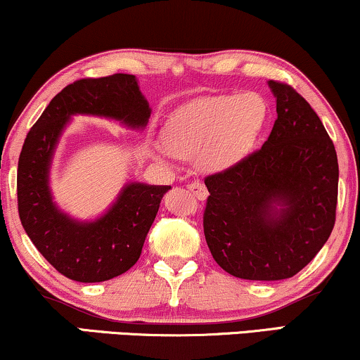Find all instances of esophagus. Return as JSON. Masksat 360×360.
<instances>
[{
    "instance_id": "1",
    "label": "esophagus",
    "mask_w": 360,
    "mask_h": 360,
    "mask_svg": "<svg viewBox=\"0 0 360 360\" xmlns=\"http://www.w3.org/2000/svg\"><path fill=\"white\" fill-rule=\"evenodd\" d=\"M188 189L195 195V198L201 199V201H202V199L207 198V189H206V186L201 183V181H194V183H189Z\"/></svg>"
}]
</instances>
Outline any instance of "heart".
<instances>
[{"label": "heart", "instance_id": "b5f03b06", "mask_svg": "<svg viewBox=\"0 0 360 360\" xmlns=\"http://www.w3.org/2000/svg\"><path fill=\"white\" fill-rule=\"evenodd\" d=\"M267 106L256 93L222 94L198 99L166 122L158 156L194 158L206 171H222L240 161L256 144Z\"/></svg>", "mask_w": 360, "mask_h": 360}]
</instances>
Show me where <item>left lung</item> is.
<instances>
[{"mask_svg": "<svg viewBox=\"0 0 360 360\" xmlns=\"http://www.w3.org/2000/svg\"><path fill=\"white\" fill-rule=\"evenodd\" d=\"M269 86L277 120L262 148L204 177L209 251L226 272L248 281L302 271L329 239L338 207V153L324 124L292 86Z\"/></svg>", "mask_w": 360, "mask_h": 360, "instance_id": "1", "label": "left lung"}]
</instances>
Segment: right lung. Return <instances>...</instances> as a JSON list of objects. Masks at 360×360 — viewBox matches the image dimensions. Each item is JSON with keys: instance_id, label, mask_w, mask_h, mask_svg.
<instances>
[{"instance_id": "obj_1", "label": "right lung", "mask_w": 360, "mask_h": 360, "mask_svg": "<svg viewBox=\"0 0 360 360\" xmlns=\"http://www.w3.org/2000/svg\"><path fill=\"white\" fill-rule=\"evenodd\" d=\"M76 112L143 127L151 109L133 75L78 79L51 99L26 136L18 161V212L31 243L68 279L103 282L138 262L162 195L171 188L127 184L115 206L89 224L59 212L48 189L49 161L63 127Z\"/></svg>"}]
</instances>
